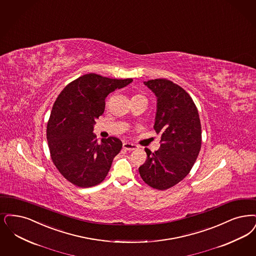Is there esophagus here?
<instances>
[{
    "mask_svg": "<svg viewBox=\"0 0 256 256\" xmlns=\"http://www.w3.org/2000/svg\"><path fill=\"white\" fill-rule=\"evenodd\" d=\"M123 148H124L126 150H137L138 148V146H136V144H133L130 143H124L123 144Z\"/></svg>",
    "mask_w": 256,
    "mask_h": 256,
    "instance_id": "34e87169",
    "label": "esophagus"
}]
</instances>
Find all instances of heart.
I'll return each mask as SVG.
<instances>
[{
    "instance_id": "b5f03b06",
    "label": "heart",
    "mask_w": 256,
    "mask_h": 256,
    "mask_svg": "<svg viewBox=\"0 0 256 256\" xmlns=\"http://www.w3.org/2000/svg\"><path fill=\"white\" fill-rule=\"evenodd\" d=\"M138 97H144L142 95H140V94H136V95H134L132 98H138Z\"/></svg>"
}]
</instances>
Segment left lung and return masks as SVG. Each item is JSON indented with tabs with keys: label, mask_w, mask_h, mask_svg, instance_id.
I'll return each instance as SVG.
<instances>
[{
	"label": "left lung",
	"mask_w": 256,
	"mask_h": 256,
	"mask_svg": "<svg viewBox=\"0 0 256 256\" xmlns=\"http://www.w3.org/2000/svg\"><path fill=\"white\" fill-rule=\"evenodd\" d=\"M144 84L157 97L154 130L161 135L160 148H146L148 158L139 168L144 182L168 190L190 174L201 148L202 130L197 108L188 93L166 79Z\"/></svg>",
	"instance_id": "obj_1"
}]
</instances>
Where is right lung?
Returning <instances> with one entry per match:
<instances>
[{
    "label": "right lung",
    "instance_id": "1",
    "mask_svg": "<svg viewBox=\"0 0 256 256\" xmlns=\"http://www.w3.org/2000/svg\"><path fill=\"white\" fill-rule=\"evenodd\" d=\"M132 79H110L90 73L68 84L53 104L46 128L52 162L60 174L80 188L100 184L123 144L116 137L97 143L93 126L102 115L106 97Z\"/></svg>",
    "mask_w": 256,
    "mask_h": 256
}]
</instances>
